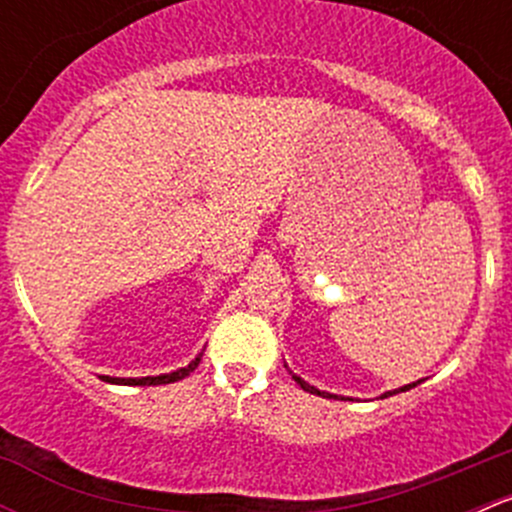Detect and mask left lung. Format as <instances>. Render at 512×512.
<instances>
[{
	"instance_id": "obj_1",
	"label": "left lung",
	"mask_w": 512,
	"mask_h": 512,
	"mask_svg": "<svg viewBox=\"0 0 512 512\" xmlns=\"http://www.w3.org/2000/svg\"><path fill=\"white\" fill-rule=\"evenodd\" d=\"M289 374H292V371H289ZM292 379L294 381H297V384L299 386H302V389L304 391H309V394H317V396H329V399H339V396L337 394H327V391H319L317 389V386H309L307 384V381H304V379H299V376L297 374H292ZM423 381V379H421ZM421 381H414V384H406V386H401V389H396V391H386V394L384 396H381V399H386V396H391V394H399V391H409V389H414V386H418V384H421Z\"/></svg>"
}]
</instances>
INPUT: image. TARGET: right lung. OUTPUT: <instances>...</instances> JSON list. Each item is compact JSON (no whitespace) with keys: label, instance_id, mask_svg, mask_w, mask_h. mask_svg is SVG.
Returning <instances> with one entry per match:
<instances>
[{"label":"right lung","instance_id":"right-lung-1","mask_svg":"<svg viewBox=\"0 0 512 512\" xmlns=\"http://www.w3.org/2000/svg\"><path fill=\"white\" fill-rule=\"evenodd\" d=\"M200 359H203V352L195 356L193 361H190L188 366H183V369L178 371H170V374H160V376H141V379H121V376H101L106 384H121V386H158V384H173V381H180L185 379V376L193 374L195 369H198Z\"/></svg>","mask_w":512,"mask_h":512}]
</instances>
